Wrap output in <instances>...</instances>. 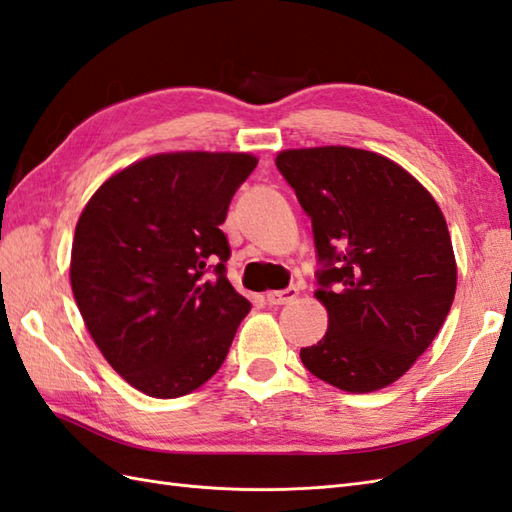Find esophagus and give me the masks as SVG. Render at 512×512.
Instances as JSON below:
<instances>
[{
    "label": "esophagus",
    "mask_w": 512,
    "mask_h": 512,
    "mask_svg": "<svg viewBox=\"0 0 512 512\" xmlns=\"http://www.w3.org/2000/svg\"><path fill=\"white\" fill-rule=\"evenodd\" d=\"M296 296H299V290L294 288V285H290L288 290H279V292H268L266 294V301L270 305H285V303H292Z\"/></svg>",
    "instance_id": "obj_1"
}]
</instances>
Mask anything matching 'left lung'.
<instances>
[{
    "mask_svg": "<svg viewBox=\"0 0 512 512\" xmlns=\"http://www.w3.org/2000/svg\"><path fill=\"white\" fill-rule=\"evenodd\" d=\"M312 218L329 327L301 349L307 371L344 392H375L408 373L443 327L456 257L432 194L399 163L349 146L277 154Z\"/></svg>",
    "mask_w": 512,
    "mask_h": 512,
    "instance_id": "obj_1",
    "label": "left lung"
}]
</instances>
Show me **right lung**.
<instances>
[{
	"instance_id": "add662e5",
	"label": "right lung",
	"mask_w": 512,
	"mask_h": 512,
	"mask_svg": "<svg viewBox=\"0 0 512 512\" xmlns=\"http://www.w3.org/2000/svg\"><path fill=\"white\" fill-rule=\"evenodd\" d=\"M257 161L152 154L106 178L80 213L69 261L78 310L104 360L148 397L209 382L251 312L224 275L231 251L220 224Z\"/></svg>"
}]
</instances>
